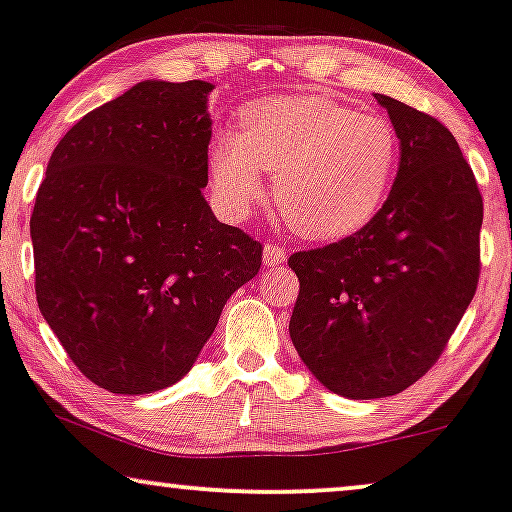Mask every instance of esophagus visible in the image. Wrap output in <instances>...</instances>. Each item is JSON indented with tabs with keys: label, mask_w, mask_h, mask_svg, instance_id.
<instances>
[{
	"label": "esophagus",
	"mask_w": 512,
	"mask_h": 512,
	"mask_svg": "<svg viewBox=\"0 0 512 512\" xmlns=\"http://www.w3.org/2000/svg\"><path fill=\"white\" fill-rule=\"evenodd\" d=\"M283 260H286V248H281V245H276V243H267V245H264L262 262L267 264V267H274V264H281Z\"/></svg>",
	"instance_id": "34e87169"
}]
</instances>
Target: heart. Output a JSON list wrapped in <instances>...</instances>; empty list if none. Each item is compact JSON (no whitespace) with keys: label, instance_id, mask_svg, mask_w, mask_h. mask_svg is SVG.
Listing matches in <instances>:
<instances>
[{"label":"heart","instance_id":"b5f03b06","mask_svg":"<svg viewBox=\"0 0 512 512\" xmlns=\"http://www.w3.org/2000/svg\"><path fill=\"white\" fill-rule=\"evenodd\" d=\"M399 160L397 129L385 115L354 113L321 94L252 103L241 132L210 148V184L231 217L248 215L274 174V203L297 234L342 238L383 208Z\"/></svg>","mask_w":512,"mask_h":512}]
</instances>
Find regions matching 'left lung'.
<instances>
[{
	"label": "left lung",
	"mask_w": 512,
	"mask_h": 512,
	"mask_svg": "<svg viewBox=\"0 0 512 512\" xmlns=\"http://www.w3.org/2000/svg\"><path fill=\"white\" fill-rule=\"evenodd\" d=\"M399 137L383 208L357 234L290 255L300 278L290 340L347 399L392 397L444 352L480 278L482 196L454 134L375 94Z\"/></svg>",
	"instance_id": "1"
}]
</instances>
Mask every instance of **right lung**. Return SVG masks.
<instances>
[{"label":"right lung","mask_w":512,"mask_h":512,"mask_svg":"<svg viewBox=\"0 0 512 512\" xmlns=\"http://www.w3.org/2000/svg\"><path fill=\"white\" fill-rule=\"evenodd\" d=\"M203 80H144L58 141L30 217L35 293L73 364L113 394L184 378L262 245L217 222Z\"/></svg>","instance_id":"add662e5"}]
</instances>
